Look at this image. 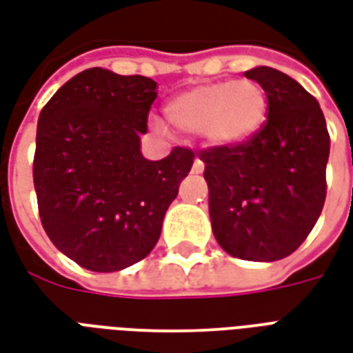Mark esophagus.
Instances as JSON below:
<instances>
[{"instance_id":"obj_1","label":"esophagus","mask_w":353,"mask_h":353,"mask_svg":"<svg viewBox=\"0 0 353 353\" xmlns=\"http://www.w3.org/2000/svg\"><path fill=\"white\" fill-rule=\"evenodd\" d=\"M192 172H194V174H202L203 172V163L198 159V157L194 159V164H192Z\"/></svg>"}]
</instances>
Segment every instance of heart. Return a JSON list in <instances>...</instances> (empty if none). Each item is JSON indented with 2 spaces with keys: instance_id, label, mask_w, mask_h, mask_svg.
Wrapping results in <instances>:
<instances>
[{
  "instance_id": "obj_1",
  "label": "heart",
  "mask_w": 353,
  "mask_h": 353,
  "mask_svg": "<svg viewBox=\"0 0 353 353\" xmlns=\"http://www.w3.org/2000/svg\"><path fill=\"white\" fill-rule=\"evenodd\" d=\"M164 112L179 130L200 132L213 148H232L245 143L262 129L268 99L252 80H223L179 93Z\"/></svg>"
}]
</instances>
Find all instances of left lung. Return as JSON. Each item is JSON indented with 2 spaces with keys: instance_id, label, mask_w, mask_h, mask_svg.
I'll return each mask as SVG.
<instances>
[{
  "instance_id": "left-lung-1",
  "label": "left lung",
  "mask_w": 353,
  "mask_h": 353,
  "mask_svg": "<svg viewBox=\"0 0 353 353\" xmlns=\"http://www.w3.org/2000/svg\"><path fill=\"white\" fill-rule=\"evenodd\" d=\"M268 97L254 137L200 153L210 189L211 228L230 256L275 262L314 228L325 202L330 132L314 97L271 67L245 72Z\"/></svg>"
}]
</instances>
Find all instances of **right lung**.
Listing matches in <instances>:
<instances>
[{"label":"right lung","mask_w":353,"mask_h":353,"mask_svg":"<svg viewBox=\"0 0 353 353\" xmlns=\"http://www.w3.org/2000/svg\"><path fill=\"white\" fill-rule=\"evenodd\" d=\"M157 82L93 67L46 103L37 123L33 183L44 232L65 256L110 273L150 254L194 153L148 161L140 134Z\"/></svg>","instance_id":"add662e5"}]
</instances>
